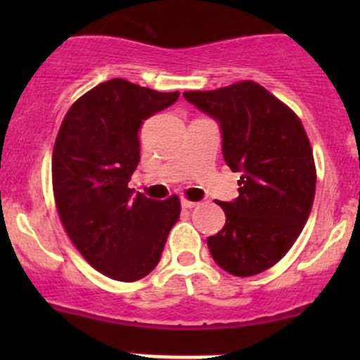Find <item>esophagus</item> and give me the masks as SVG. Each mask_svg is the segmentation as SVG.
<instances>
[{
    "instance_id": "obj_1",
    "label": "esophagus",
    "mask_w": 360,
    "mask_h": 360,
    "mask_svg": "<svg viewBox=\"0 0 360 360\" xmlns=\"http://www.w3.org/2000/svg\"><path fill=\"white\" fill-rule=\"evenodd\" d=\"M195 205H197V202L186 200V198H183V200H181V207H183V209H193Z\"/></svg>"
}]
</instances>
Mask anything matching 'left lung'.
Wrapping results in <instances>:
<instances>
[{"instance_id": "obj_1", "label": "left lung", "mask_w": 360, "mask_h": 360, "mask_svg": "<svg viewBox=\"0 0 360 360\" xmlns=\"http://www.w3.org/2000/svg\"><path fill=\"white\" fill-rule=\"evenodd\" d=\"M184 99L219 123L223 158L240 172L238 197L217 202L223 230L207 238L228 274L250 277L274 266L300 237L315 197V163L300 118L254 82Z\"/></svg>"}]
</instances>
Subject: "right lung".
Listing matches in <instances>:
<instances>
[{
	"mask_svg": "<svg viewBox=\"0 0 360 360\" xmlns=\"http://www.w3.org/2000/svg\"><path fill=\"white\" fill-rule=\"evenodd\" d=\"M177 97L179 92L110 79L69 108L57 134L52 183L64 230L82 256L115 281L146 277L179 219L176 195L160 202L129 188L144 120Z\"/></svg>",
	"mask_w": 360,
	"mask_h": 360,
	"instance_id": "1",
	"label": "right lung"
}]
</instances>
